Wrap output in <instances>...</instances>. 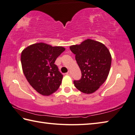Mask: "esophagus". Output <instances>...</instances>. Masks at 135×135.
<instances>
[{"mask_svg": "<svg viewBox=\"0 0 135 135\" xmlns=\"http://www.w3.org/2000/svg\"><path fill=\"white\" fill-rule=\"evenodd\" d=\"M67 75H70V71H68V72L66 73Z\"/></svg>", "mask_w": 135, "mask_h": 135, "instance_id": "obj_1", "label": "esophagus"}]
</instances>
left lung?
Masks as SVG:
<instances>
[{"label":"left lung","mask_w":135,"mask_h":135,"mask_svg":"<svg viewBox=\"0 0 135 135\" xmlns=\"http://www.w3.org/2000/svg\"><path fill=\"white\" fill-rule=\"evenodd\" d=\"M70 49L82 72L80 79L73 82L75 86L84 93L95 92L108 76L112 62L110 52L105 45L90 39L70 46Z\"/></svg>","instance_id":"left-lung-1"}]
</instances>
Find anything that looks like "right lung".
I'll return each instance as SVG.
<instances>
[{
	"label": "right lung",
	"instance_id": "right-lung-1",
	"mask_svg": "<svg viewBox=\"0 0 135 135\" xmlns=\"http://www.w3.org/2000/svg\"><path fill=\"white\" fill-rule=\"evenodd\" d=\"M65 50L45 43L29 46L21 53L22 70L28 82L40 95L49 96L62 83L63 75L55 62Z\"/></svg>",
	"mask_w": 135,
	"mask_h": 135
}]
</instances>
